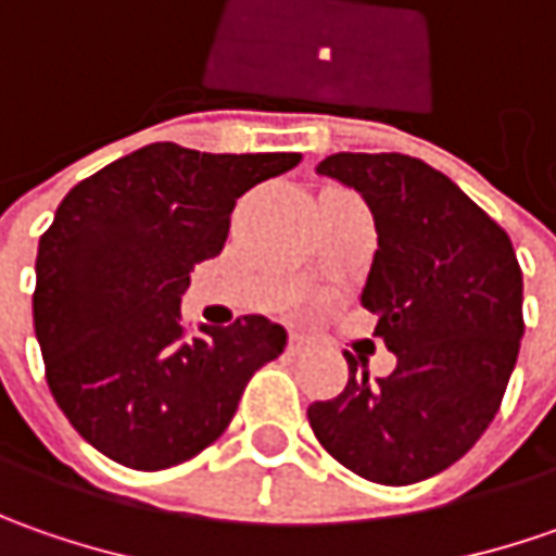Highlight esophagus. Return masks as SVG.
<instances>
[{
	"mask_svg": "<svg viewBox=\"0 0 556 556\" xmlns=\"http://www.w3.org/2000/svg\"><path fill=\"white\" fill-rule=\"evenodd\" d=\"M288 350L293 355L296 353H303V350H309V340L303 337V333H290V340H288Z\"/></svg>",
	"mask_w": 556,
	"mask_h": 556,
	"instance_id": "34e87169",
	"label": "esophagus"
}]
</instances>
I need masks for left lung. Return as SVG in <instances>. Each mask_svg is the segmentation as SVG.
Listing matches in <instances>:
<instances>
[{
	"mask_svg": "<svg viewBox=\"0 0 556 556\" xmlns=\"http://www.w3.org/2000/svg\"><path fill=\"white\" fill-rule=\"evenodd\" d=\"M318 176L355 188L377 253L362 306L395 353L390 377L350 362L346 390L312 402V433L353 473L383 485L437 477L498 415L523 337V271L502 225L408 154H331Z\"/></svg>",
	"mask_w": 556,
	"mask_h": 556,
	"instance_id": "left-lung-1",
	"label": "left lung"
}]
</instances>
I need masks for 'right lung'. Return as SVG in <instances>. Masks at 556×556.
<instances>
[{
  "mask_svg": "<svg viewBox=\"0 0 556 556\" xmlns=\"http://www.w3.org/2000/svg\"><path fill=\"white\" fill-rule=\"evenodd\" d=\"M300 154L144 144L83 179L39 238L33 328L58 408L101 455L166 470L223 437L247 380L288 346L263 315L191 337V268L223 253L238 198Z\"/></svg>",
  "mask_w": 556,
  "mask_h": 556,
  "instance_id": "add662e5",
  "label": "right lung"
}]
</instances>
